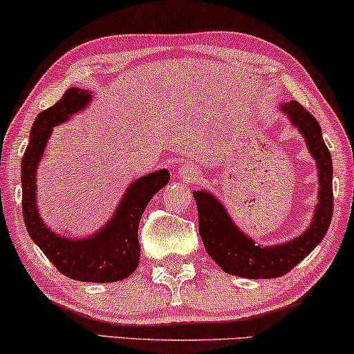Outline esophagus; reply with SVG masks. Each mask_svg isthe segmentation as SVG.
<instances>
[{"label":"esophagus","mask_w":354,"mask_h":354,"mask_svg":"<svg viewBox=\"0 0 354 354\" xmlns=\"http://www.w3.org/2000/svg\"><path fill=\"white\" fill-rule=\"evenodd\" d=\"M178 176L181 178L183 181L191 183V181H196V179L198 178V171H197V168H194L191 165H183L181 168H179Z\"/></svg>","instance_id":"obj_1"}]
</instances>
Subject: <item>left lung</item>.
<instances>
[{
    "label": "left lung",
    "mask_w": 354,
    "mask_h": 354,
    "mask_svg": "<svg viewBox=\"0 0 354 354\" xmlns=\"http://www.w3.org/2000/svg\"><path fill=\"white\" fill-rule=\"evenodd\" d=\"M281 111L303 134L308 151L316 160L319 194L315 215L311 225L298 237L286 243L261 247L234 225L226 208L213 194L194 191L192 196L196 198L198 213V234L208 255L227 274L245 279H274L287 274L303 258L310 255L316 245H319L330 226L333 168L319 123L297 101L281 104Z\"/></svg>",
    "instance_id": "left-lung-1"
}]
</instances>
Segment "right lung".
<instances>
[{
	"label": "right lung",
	"instance_id": "obj_1",
	"mask_svg": "<svg viewBox=\"0 0 354 354\" xmlns=\"http://www.w3.org/2000/svg\"><path fill=\"white\" fill-rule=\"evenodd\" d=\"M91 97L88 89L68 88L62 99L35 118L21 167L22 212L32 241L64 276L82 282H117L138 268L139 220L151 198L170 181V171L158 170L134 179L107 225L86 239H67L51 231L37 207V168L53 127L82 112Z\"/></svg>",
	"mask_w": 354,
	"mask_h": 354
}]
</instances>
